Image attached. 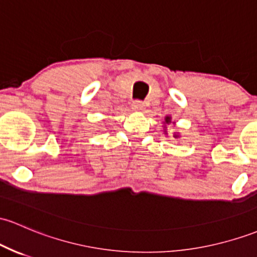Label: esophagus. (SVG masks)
Listing matches in <instances>:
<instances>
[{"mask_svg":"<svg viewBox=\"0 0 257 257\" xmlns=\"http://www.w3.org/2000/svg\"><path fill=\"white\" fill-rule=\"evenodd\" d=\"M132 108H133L135 112H144L145 105H144V102H142V101H134L133 105H132Z\"/></svg>","mask_w":257,"mask_h":257,"instance_id":"1","label":"esophagus"}]
</instances>
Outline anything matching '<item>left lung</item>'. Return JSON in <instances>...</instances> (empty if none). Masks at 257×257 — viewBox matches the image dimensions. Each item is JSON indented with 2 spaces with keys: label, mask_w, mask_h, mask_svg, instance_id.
<instances>
[{
  "label": "left lung",
  "mask_w": 257,
  "mask_h": 257,
  "mask_svg": "<svg viewBox=\"0 0 257 257\" xmlns=\"http://www.w3.org/2000/svg\"><path fill=\"white\" fill-rule=\"evenodd\" d=\"M171 122H172L171 115H166V117H165V126H163V132H165L166 135H167V131H166V124H170ZM173 124H174V122H173ZM173 137L177 139V138H179V133H174Z\"/></svg>",
  "instance_id": "left-lung-1"
}]
</instances>
